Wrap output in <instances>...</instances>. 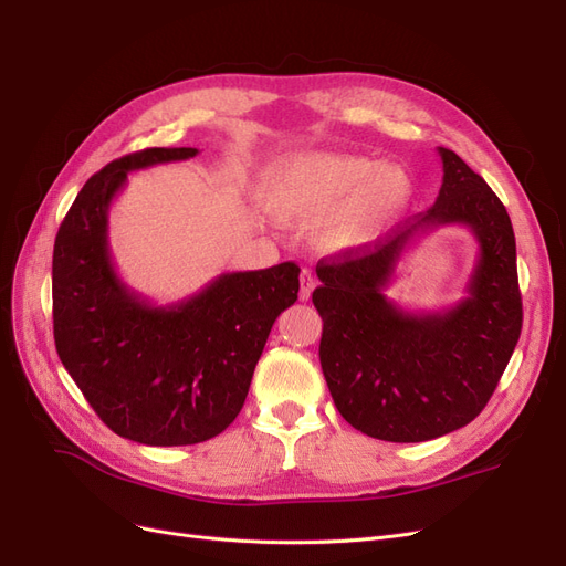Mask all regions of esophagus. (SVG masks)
Masks as SVG:
<instances>
[{
  "instance_id": "obj_1",
  "label": "esophagus",
  "mask_w": 566,
  "mask_h": 566,
  "mask_svg": "<svg viewBox=\"0 0 566 566\" xmlns=\"http://www.w3.org/2000/svg\"><path fill=\"white\" fill-rule=\"evenodd\" d=\"M314 287H316L314 273H312L310 269H304V271H302V276H300V300H302V302L310 300V297H312V293H314Z\"/></svg>"
}]
</instances>
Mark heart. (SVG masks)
Wrapping results in <instances>:
<instances>
[{
  "instance_id": "b5f03b06",
  "label": "heart",
  "mask_w": 566,
  "mask_h": 566,
  "mask_svg": "<svg viewBox=\"0 0 566 566\" xmlns=\"http://www.w3.org/2000/svg\"><path fill=\"white\" fill-rule=\"evenodd\" d=\"M262 198L269 212L290 224L326 217L318 241L333 252L370 245L410 214L418 181L399 163L358 153L300 150L264 172Z\"/></svg>"
}]
</instances>
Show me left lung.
Listing matches in <instances>:
<instances>
[{"label":"left lung","instance_id":"left-lung-1","mask_svg":"<svg viewBox=\"0 0 566 566\" xmlns=\"http://www.w3.org/2000/svg\"><path fill=\"white\" fill-rule=\"evenodd\" d=\"M437 202L373 248L318 262L314 306L323 318L321 368L331 397L358 432L416 443L460 430L482 413L522 333L517 245L505 205L449 148H439ZM465 226L480 245L469 295L439 313H406L386 300L416 234Z\"/></svg>","mask_w":566,"mask_h":566}]
</instances>
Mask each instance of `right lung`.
Here are the masks:
<instances>
[{
  "instance_id": "add662e5",
  "label": "right lung",
  "mask_w": 566,
  "mask_h": 566,
  "mask_svg": "<svg viewBox=\"0 0 566 566\" xmlns=\"http://www.w3.org/2000/svg\"><path fill=\"white\" fill-rule=\"evenodd\" d=\"M198 156L146 148L82 186L54 243L51 295L61 364L111 430L146 447H188L241 413L271 325L295 304L300 266L221 273L200 293L153 304L117 276L108 212L127 175Z\"/></svg>"
}]
</instances>
